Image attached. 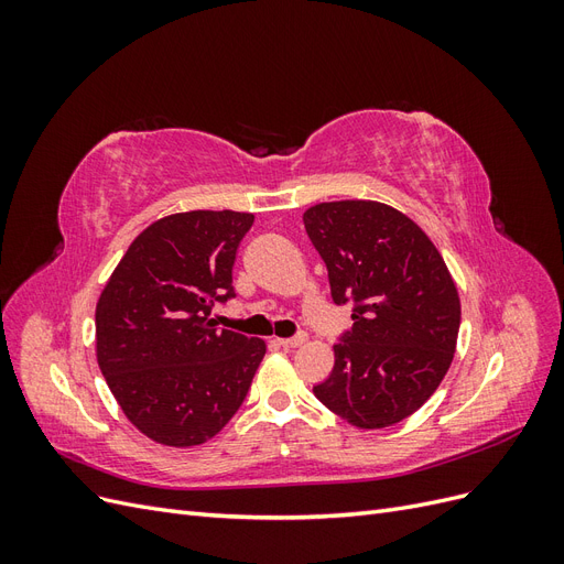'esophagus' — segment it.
Segmentation results:
<instances>
[{
    "instance_id": "obj_1",
    "label": "esophagus",
    "mask_w": 564,
    "mask_h": 564,
    "mask_svg": "<svg viewBox=\"0 0 564 564\" xmlns=\"http://www.w3.org/2000/svg\"><path fill=\"white\" fill-rule=\"evenodd\" d=\"M278 344L282 348H301L305 344V334H299V336H292V338H278Z\"/></svg>"
}]
</instances>
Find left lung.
Instances as JSON below:
<instances>
[{"label":"left lung","mask_w":564,"mask_h":564,"mask_svg":"<svg viewBox=\"0 0 564 564\" xmlns=\"http://www.w3.org/2000/svg\"><path fill=\"white\" fill-rule=\"evenodd\" d=\"M305 232L334 303L355 301L352 332L315 398L355 429L379 431L423 406L454 360L460 301L452 272L412 218L373 199L319 202Z\"/></svg>","instance_id":"obj_1"}]
</instances>
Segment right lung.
Returning a JSON list of instances; mask_svg holds the SVG:
<instances>
[{
	"instance_id": "obj_1",
	"label": "right lung",
	"mask_w": 564,
	"mask_h": 564,
	"mask_svg": "<svg viewBox=\"0 0 564 564\" xmlns=\"http://www.w3.org/2000/svg\"><path fill=\"white\" fill-rule=\"evenodd\" d=\"M249 212H181L129 245L96 303V357L124 416L164 447L212 440L245 402L263 338L218 329L214 301L235 296Z\"/></svg>"
}]
</instances>
